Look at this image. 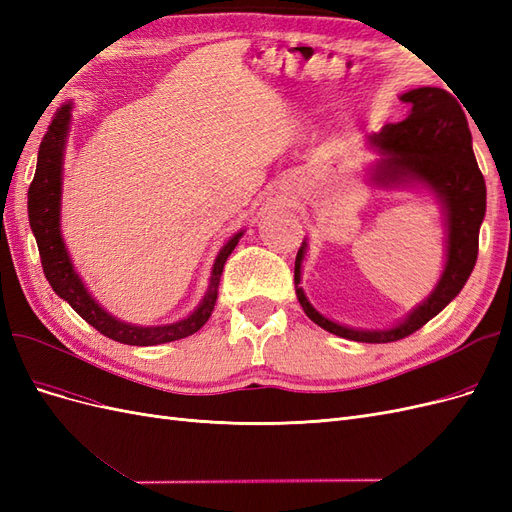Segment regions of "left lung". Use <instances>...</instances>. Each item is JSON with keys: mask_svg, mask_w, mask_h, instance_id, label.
I'll return each mask as SVG.
<instances>
[{"mask_svg": "<svg viewBox=\"0 0 512 512\" xmlns=\"http://www.w3.org/2000/svg\"><path fill=\"white\" fill-rule=\"evenodd\" d=\"M410 106L404 121L386 123L378 134L367 136V145L378 153L367 175L378 188L427 190L444 215L446 254L438 284L425 301L412 307L389 329H356L339 324L309 303L301 288V269L307 241L294 260V288L307 318L318 327L350 342L389 344L408 337L451 303L476 265L478 232L485 220L487 188L478 170L472 134L461 104L440 87H418L399 96Z\"/></svg>", "mask_w": 512, "mask_h": 512, "instance_id": "1", "label": "left lung"}]
</instances>
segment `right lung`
Here are the masks:
<instances>
[{
	"label": "right lung",
	"mask_w": 512,
	"mask_h": 512,
	"mask_svg": "<svg viewBox=\"0 0 512 512\" xmlns=\"http://www.w3.org/2000/svg\"><path fill=\"white\" fill-rule=\"evenodd\" d=\"M72 108L74 102L61 106L49 130H46L38 151L36 175L27 192L29 226H32L38 243L46 280H49L51 288L61 299L70 303L76 314L87 320L91 327L98 329L102 335L115 339L119 344L158 346L194 335L200 327H205V322L213 312L215 301H218L220 277L226 265V258L235 250L245 230H239L237 235H232L222 245V250L213 260L209 286L203 301H200L198 307H194V312H190L185 318L168 324H151V327H143V324L119 320L111 312H106V309L91 297V292L81 280V275L76 273L70 252L64 243V235H61V192H64L61 185H64V156L72 123Z\"/></svg>",
	"instance_id": "obj_1"
}]
</instances>
